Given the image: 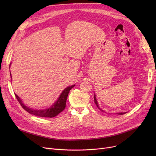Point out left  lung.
I'll return each instance as SVG.
<instances>
[{
    "label": "left lung",
    "instance_id": "8db88e82",
    "mask_svg": "<svg viewBox=\"0 0 156 156\" xmlns=\"http://www.w3.org/2000/svg\"><path fill=\"white\" fill-rule=\"evenodd\" d=\"M94 101H95V104H96V105H97V107L98 108V109H99V110H101L102 112H105L104 110H102V109H101V108H100V107H99V104H98V102H97V99H96V95H95V94H94ZM125 113H126V112H118V114H119V115H122V114H125Z\"/></svg>",
    "mask_w": 156,
    "mask_h": 156
}]
</instances>
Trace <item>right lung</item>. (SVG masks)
<instances>
[{"mask_svg":"<svg viewBox=\"0 0 156 156\" xmlns=\"http://www.w3.org/2000/svg\"><path fill=\"white\" fill-rule=\"evenodd\" d=\"M11 78H12L11 74ZM75 85H73L65 88L60 94L59 97L57 98L56 101L51 106H50V107L44 109H36L28 107V106H27L23 103L22 100L20 99V97H19L16 94H15V96L16 97V99H18L20 104H21V105L22 106V108L24 110L28 112L30 114H31L33 115H35L38 117L54 118L56 116L57 114H59L60 112H61L65 109L68 94L70 91V90L75 87Z\"/></svg>","mask_w":156,"mask_h":156,"instance_id":"right-lung-1","label":"right lung"}]
</instances>
